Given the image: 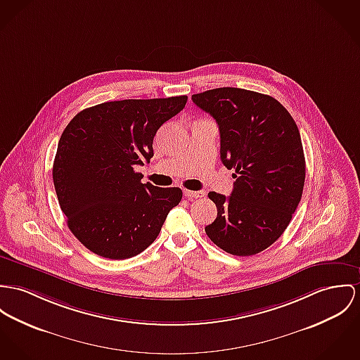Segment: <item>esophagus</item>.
<instances>
[{"mask_svg": "<svg viewBox=\"0 0 360 360\" xmlns=\"http://www.w3.org/2000/svg\"><path fill=\"white\" fill-rule=\"evenodd\" d=\"M184 194L188 198H200V197L205 195V192L204 191H188V189H185Z\"/></svg>", "mask_w": 360, "mask_h": 360, "instance_id": "1", "label": "esophagus"}]
</instances>
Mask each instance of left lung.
I'll use <instances>...</instances> for the list:
<instances>
[{"mask_svg":"<svg viewBox=\"0 0 360 360\" xmlns=\"http://www.w3.org/2000/svg\"><path fill=\"white\" fill-rule=\"evenodd\" d=\"M221 133V163L234 169L229 197L210 192L218 217L211 241L236 256L256 255L282 236L303 194L305 159L297 124L267 94L219 87L192 96Z\"/></svg>","mask_w":360,"mask_h":360,"instance_id":"obj_1","label":"left lung"}]
</instances>
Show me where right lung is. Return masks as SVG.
Segmentation results:
<instances>
[{
    "label": "right lung",
    "mask_w": 360,
    "mask_h": 360,
    "mask_svg": "<svg viewBox=\"0 0 360 360\" xmlns=\"http://www.w3.org/2000/svg\"><path fill=\"white\" fill-rule=\"evenodd\" d=\"M186 101H108L79 112L64 129L53 163L56 194L70 230L93 253L113 260L139 255L179 204V188L142 184L134 167L152 159L156 131Z\"/></svg>",
    "instance_id": "add662e5"
}]
</instances>
